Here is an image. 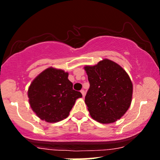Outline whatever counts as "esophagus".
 I'll list each match as a JSON object with an SVG mask.
<instances>
[{
    "label": "esophagus",
    "instance_id": "obj_1",
    "mask_svg": "<svg viewBox=\"0 0 160 160\" xmlns=\"http://www.w3.org/2000/svg\"><path fill=\"white\" fill-rule=\"evenodd\" d=\"M80 92H81L82 96H84V95H85V91H84V89H81V90H80Z\"/></svg>",
    "mask_w": 160,
    "mask_h": 160
}]
</instances>
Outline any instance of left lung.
Instances as JSON below:
<instances>
[{"instance_id":"left-lung-1","label":"left lung","mask_w":160,"mask_h":160,"mask_svg":"<svg viewBox=\"0 0 160 160\" xmlns=\"http://www.w3.org/2000/svg\"><path fill=\"white\" fill-rule=\"evenodd\" d=\"M84 69L90 85L85 103L92 118L101 123L120 119L130 107L132 97V83L126 71L109 59Z\"/></svg>"}]
</instances>
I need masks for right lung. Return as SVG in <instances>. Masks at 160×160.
<instances>
[{
  "instance_id": "right-lung-1",
  "label": "right lung",
  "mask_w": 160,
  "mask_h": 160,
  "mask_svg": "<svg viewBox=\"0 0 160 160\" xmlns=\"http://www.w3.org/2000/svg\"><path fill=\"white\" fill-rule=\"evenodd\" d=\"M68 73L49 68L33 80L28 91L29 104L42 120L56 122L68 117L80 92L73 89Z\"/></svg>"
}]
</instances>
